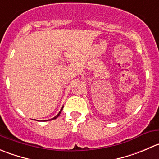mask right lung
I'll list each match as a JSON object with an SVG mask.
<instances>
[{
    "label": "right lung",
    "mask_w": 159,
    "mask_h": 159,
    "mask_svg": "<svg viewBox=\"0 0 159 159\" xmlns=\"http://www.w3.org/2000/svg\"><path fill=\"white\" fill-rule=\"evenodd\" d=\"M63 108H64V106H63V107H62V109H61V111H60V112H59V113H58V114H57V116H55V117H53V119H52V120H54V119L57 118V117H58V116H60V114H61V111H62Z\"/></svg>",
    "instance_id": "add662e5"
}]
</instances>
